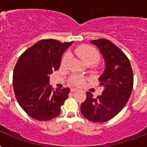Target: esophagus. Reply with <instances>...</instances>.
<instances>
[{
    "label": "esophagus",
    "mask_w": 147,
    "mask_h": 147,
    "mask_svg": "<svg viewBox=\"0 0 147 147\" xmlns=\"http://www.w3.org/2000/svg\"><path fill=\"white\" fill-rule=\"evenodd\" d=\"M76 91H78V89H76V88H71V92H76Z\"/></svg>",
    "instance_id": "esophagus-1"
}]
</instances>
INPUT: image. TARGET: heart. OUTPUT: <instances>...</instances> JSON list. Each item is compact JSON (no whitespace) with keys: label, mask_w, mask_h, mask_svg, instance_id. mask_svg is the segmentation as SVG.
<instances>
[{"label":"heart","mask_w":147,"mask_h":147,"mask_svg":"<svg viewBox=\"0 0 147 147\" xmlns=\"http://www.w3.org/2000/svg\"><path fill=\"white\" fill-rule=\"evenodd\" d=\"M74 53L78 57L88 65H91L98 62L99 59V53L94 47L89 45H81L74 49ZM70 59V54L66 53L61 59V65L65 66ZM86 78L80 75H73L70 79V82L75 86H82L85 83Z\"/></svg>","instance_id":"1"}]
</instances>
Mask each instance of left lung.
Returning <instances> with one entry per match:
<instances>
[{"label": "left lung", "mask_w": 147, "mask_h": 147, "mask_svg": "<svg viewBox=\"0 0 147 147\" xmlns=\"http://www.w3.org/2000/svg\"><path fill=\"white\" fill-rule=\"evenodd\" d=\"M90 42L99 49L105 60V71L98 78L104 90L96 98L86 92V100L80 109L88 120L105 122L117 115L129 100L133 88V72L125 54L110 40L98 39Z\"/></svg>", "instance_id": "1"}]
</instances>
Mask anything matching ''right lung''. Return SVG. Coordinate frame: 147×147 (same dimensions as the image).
Here are the masks:
<instances>
[{
  "label": "right lung",
  "instance_id": "add662e5",
  "mask_svg": "<svg viewBox=\"0 0 147 147\" xmlns=\"http://www.w3.org/2000/svg\"><path fill=\"white\" fill-rule=\"evenodd\" d=\"M72 43L42 40L18 59L13 72V88L20 106L33 119L49 121L60 113L70 89L54 90L49 85V75L59 69L62 54Z\"/></svg>",
  "mask_w": 147,
  "mask_h": 147
}]
</instances>
